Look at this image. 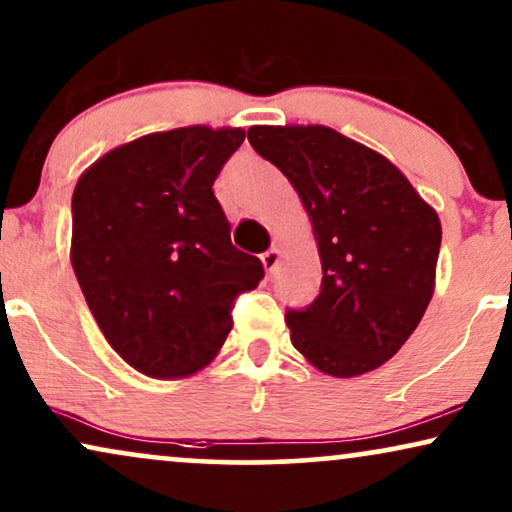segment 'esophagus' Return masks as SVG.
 Here are the masks:
<instances>
[{
	"instance_id": "1",
	"label": "esophagus",
	"mask_w": 512,
	"mask_h": 512,
	"mask_svg": "<svg viewBox=\"0 0 512 512\" xmlns=\"http://www.w3.org/2000/svg\"><path fill=\"white\" fill-rule=\"evenodd\" d=\"M278 260H281V250H278V248H269L262 255V264H264V269L269 271V274H274V271H276Z\"/></svg>"
}]
</instances>
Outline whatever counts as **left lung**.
<instances>
[{
	"label": "left lung",
	"mask_w": 512,
	"mask_h": 512,
	"mask_svg": "<svg viewBox=\"0 0 512 512\" xmlns=\"http://www.w3.org/2000/svg\"><path fill=\"white\" fill-rule=\"evenodd\" d=\"M248 141L300 193L321 257V293L288 309L290 342L335 378L383 366L435 293L437 212L385 155L323 125H257Z\"/></svg>",
	"instance_id": "8db88e82"
}]
</instances>
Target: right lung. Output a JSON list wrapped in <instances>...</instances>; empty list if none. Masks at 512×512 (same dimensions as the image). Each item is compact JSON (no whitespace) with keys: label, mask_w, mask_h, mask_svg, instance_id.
<instances>
[{"label":"right lung","mask_w":512,"mask_h":512,"mask_svg":"<svg viewBox=\"0 0 512 512\" xmlns=\"http://www.w3.org/2000/svg\"><path fill=\"white\" fill-rule=\"evenodd\" d=\"M241 127L205 125L129 141L89 167L73 193L77 283L108 345L151 378H186L217 357L236 297L264 267L234 248L215 198Z\"/></svg>","instance_id":"1"}]
</instances>
